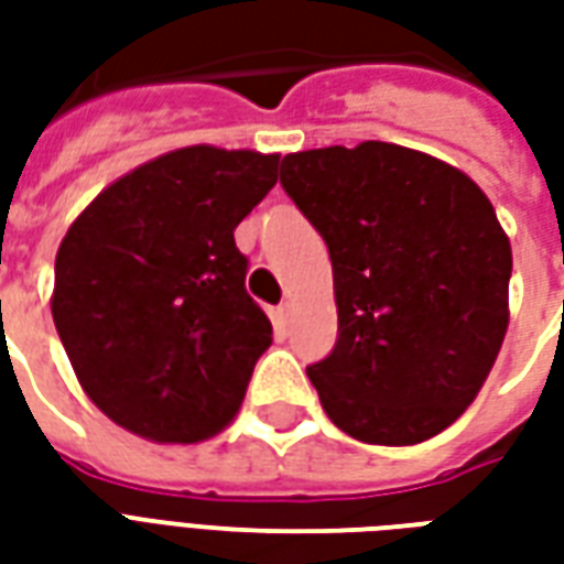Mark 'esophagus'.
Wrapping results in <instances>:
<instances>
[{
  "label": "esophagus",
  "mask_w": 564,
  "mask_h": 564,
  "mask_svg": "<svg viewBox=\"0 0 564 564\" xmlns=\"http://www.w3.org/2000/svg\"><path fill=\"white\" fill-rule=\"evenodd\" d=\"M290 314H293V302H290V299H283L281 305H278V317L286 323V319H290Z\"/></svg>",
  "instance_id": "1"
}]
</instances>
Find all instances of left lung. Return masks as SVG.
Instances as JSON below:
<instances>
[{
  "instance_id": "obj_1",
  "label": "left lung",
  "mask_w": 564,
  "mask_h": 564,
  "mask_svg": "<svg viewBox=\"0 0 564 564\" xmlns=\"http://www.w3.org/2000/svg\"><path fill=\"white\" fill-rule=\"evenodd\" d=\"M281 186L329 247L338 341L307 366L323 411L383 447L444 432L508 332L513 259L484 189L387 141L290 153Z\"/></svg>"
}]
</instances>
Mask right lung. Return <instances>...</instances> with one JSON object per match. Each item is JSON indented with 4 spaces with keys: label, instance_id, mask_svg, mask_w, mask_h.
<instances>
[{
    "label": "right lung",
    "instance_id": "obj_1",
    "mask_svg": "<svg viewBox=\"0 0 564 564\" xmlns=\"http://www.w3.org/2000/svg\"><path fill=\"white\" fill-rule=\"evenodd\" d=\"M278 153L198 148L144 162L59 245V341L93 404L150 441L217 435L271 344L235 226L278 184Z\"/></svg>",
    "mask_w": 564,
    "mask_h": 564
}]
</instances>
